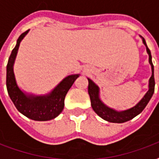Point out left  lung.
I'll use <instances>...</instances> for the list:
<instances>
[{
	"instance_id": "1",
	"label": "left lung",
	"mask_w": 159,
	"mask_h": 159,
	"mask_svg": "<svg viewBox=\"0 0 159 159\" xmlns=\"http://www.w3.org/2000/svg\"><path fill=\"white\" fill-rule=\"evenodd\" d=\"M142 39L143 43L145 45L146 50L148 54V62L151 65L152 69V76L148 81V90L143 96V98L139 101L134 106L125 110V111H116L115 109L111 108L108 106L103 103L101 97H100V88L92 79H88V93H89L90 99H91V105L93 109V111L105 120L111 122V123H124L126 121L130 120L139 114H140L143 110L145 108V106L148 105V102L150 101L151 97H153L154 92V87H155V82H154V74H153V65L152 62V56H151L150 50L148 49V46L146 44V42L143 37Z\"/></svg>"
}]
</instances>
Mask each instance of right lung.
<instances>
[{"instance_id": "add662e5", "label": "right lung", "mask_w": 159, "mask_h": 159, "mask_svg": "<svg viewBox=\"0 0 159 159\" xmlns=\"http://www.w3.org/2000/svg\"><path fill=\"white\" fill-rule=\"evenodd\" d=\"M30 30L20 34L9 57L6 66V88L12 102L21 114L37 121H47L56 118L64 108V99L80 74L67 76L61 81L50 92L45 95H34L24 92L17 84L14 73V64L19 47Z\"/></svg>"}]
</instances>
